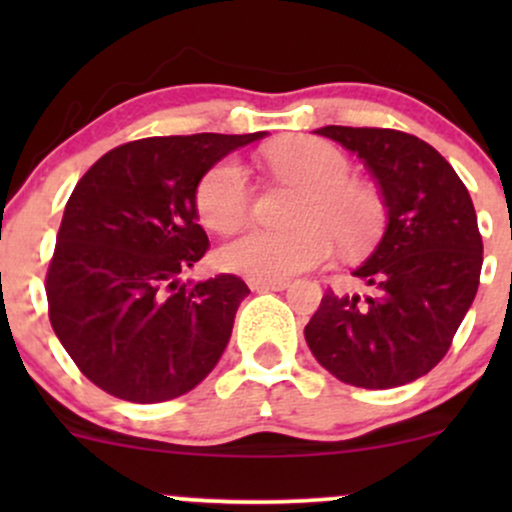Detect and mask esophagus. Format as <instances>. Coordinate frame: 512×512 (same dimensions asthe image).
<instances>
[{"label":"esophagus","mask_w":512,"mask_h":512,"mask_svg":"<svg viewBox=\"0 0 512 512\" xmlns=\"http://www.w3.org/2000/svg\"><path fill=\"white\" fill-rule=\"evenodd\" d=\"M250 289L257 293L284 291V289H289V281H250Z\"/></svg>","instance_id":"1"}]
</instances>
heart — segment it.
Segmentation results:
<instances>
[{
	"instance_id": "obj_1",
	"label": "heart",
	"mask_w": 512,
	"mask_h": 512,
	"mask_svg": "<svg viewBox=\"0 0 512 512\" xmlns=\"http://www.w3.org/2000/svg\"><path fill=\"white\" fill-rule=\"evenodd\" d=\"M267 163L276 175L303 187L289 233L250 231L219 250L226 272L252 281H284L327 262L334 243L344 255H361L383 231L380 197L354 178V168L337 146L298 137L274 144ZM252 204L250 175L238 158L214 163L197 185V211L204 226L233 233L248 221Z\"/></svg>"
}]
</instances>
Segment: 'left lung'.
I'll return each instance as SVG.
<instances>
[{"mask_svg":"<svg viewBox=\"0 0 512 512\" xmlns=\"http://www.w3.org/2000/svg\"><path fill=\"white\" fill-rule=\"evenodd\" d=\"M366 163L383 195L387 226L354 276L363 296L327 291L305 325L322 368L346 385H407L448 354L479 289L477 211L464 182L419 137L397 129H315Z\"/></svg>","mask_w":512,"mask_h":512,"instance_id":"8db88e82","label":"left lung"}]
</instances>
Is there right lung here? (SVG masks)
Returning <instances> with one entry per match:
<instances>
[{
    "mask_svg": "<svg viewBox=\"0 0 512 512\" xmlns=\"http://www.w3.org/2000/svg\"><path fill=\"white\" fill-rule=\"evenodd\" d=\"M267 132L149 137L117 146L76 182L45 291L50 322L81 373L108 395L168 402L214 370L250 289L233 274L180 276L202 260L197 185Z\"/></svg>",
    "mask_w": 512,
    "mask_h": 512,
    "instance_id": "1",
    "label": "right lung"
}]
</instances>
